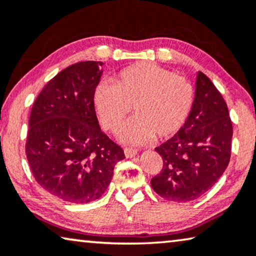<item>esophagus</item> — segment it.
<instances>
[{
  "label": "esophagus",
  "mask_w": 256,
  "mask_h": 256,
  "mask_svg": "<svg viewBox=\"0 0 256 256\" xmlns=\"http://www.w3.org/2000/svg\"><path fill=\"white\" fill-rule=\"evenodd\" d=\"M124 153H125V156L128 158V159H131V158H134L136 154H138V150L134 148H131V147H125Z\"/></svg>",
  "instance_id": "esophagus-1"
}]
</instances>
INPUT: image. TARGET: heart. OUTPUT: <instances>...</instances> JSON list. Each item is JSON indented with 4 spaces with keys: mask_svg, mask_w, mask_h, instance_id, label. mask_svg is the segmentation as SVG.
Wrapping results in <instances>:
<instances>
[{
    "mask_svg": "<svg viewBox=\"0 0 256 256\" xmlns=\"http://www.w3.org/2000/svg\"><path fill=\"white\" fill-rule=\"evenodd\" d=\"M94 104L100 124L110 131L120 126L133 106L136 116L120 128L118 136L128 144H144L181 131L192 112L194 88L170 70L139 62L122 70L114 84L100 82Z\"/></svg>",
    "mask_w": 256,
    "mask_h": 256,
    "instance_id": "1",
    "label": "heart"
}]
</instances>
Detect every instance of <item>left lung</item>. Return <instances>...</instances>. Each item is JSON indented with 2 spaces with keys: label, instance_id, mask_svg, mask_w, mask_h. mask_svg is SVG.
Wrapping results in <instances>:
<instances>
[{
  "label": "left lung",
  "instance_id": "8db88e82",
  "mask_svg": "<svg viewBox=\"0 0 256 256\" xmlns=\"http://www.w3.org/2000/svg\"><path fill=\"white\" fill-rule=\"evenodd\" d=\"M232 136L226 102L210 78L198 72L184 126L156 148L164 167L150 180L154 192L172 202L198 198L224 174L231 158Z\"/></svg>",
  "mask_w": 256,
  "mask_h": 256
}]
</instances>
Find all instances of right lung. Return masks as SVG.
I'll list each match as a JSON object with an SVG mask.
<instances>
[{"label": "right lung", "mask_w": 256, "mask_h": 256, "mask_svg": "<svg viewBox=\"0 0 256 256\" xmlns=\"http://www.w3.org/2000/svg\"><path fill=\"white\" fill-rule=\"evenodd\" d=\"M100 61H82L58 73L34 100L25 150L38 184L70 203L98 200L124 150L102 132L94 92Z\"/></svg>", "instance_id": "1"}]
</instances>
